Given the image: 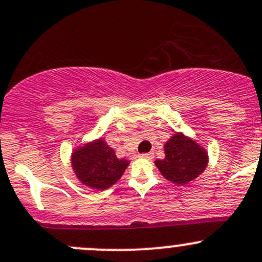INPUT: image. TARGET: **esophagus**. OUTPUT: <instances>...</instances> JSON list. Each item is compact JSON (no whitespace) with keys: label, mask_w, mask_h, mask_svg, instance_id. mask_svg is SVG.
Here are the masks:
<instances>
[{"label":"esophagus","mask_w":262,"mask_h":262,"mask_svg":"<svg viewBox=\"0 0 262 262\" xmlns=\"http://www.w3.org/2000/svg\"><path fill=\"white\" fill-rule=\"evenodd\" d=\"M139 157L140 158H145V159H149V161H152L153 159V153H142V154H139Z\"/></svg>","instance_id":"esophagus-1"}]
</instances>
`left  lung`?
<instances>
[{"label":"left lung","mask_w":262,"mask_h":262,"mask_svg":"<svg viewBox=\"0 0 262 262\" xmlns=\"http://www.w3.org/2000/svg\"><path fill=\"white\" fill-rule=\"evenodd\" d=\"M164 159L156 163L164 178L176 184H187L202 174L208 164V153L196 140L174 133L164 144Z\"/></svg>","instance_id":"8db88e82"}]
</instances>
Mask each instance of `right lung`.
<instances>
[{
	"mask_svg": "<svg viewBox=\"0 0 262 262\" xmlns=\"http://www.w3.org/2000/svg\"><path fill=\"white\" fill-rule=\"evenodd\" d=\"M129 166L119 159L103 138L95 139L74 149L71 167L78 180L93 189H106L117 183Z\"/></svg>",
	"mask_w": 262,
	"mask_h": 262,
	"instance_id": "1",
	"label": "right lung"
}]
</instances>
